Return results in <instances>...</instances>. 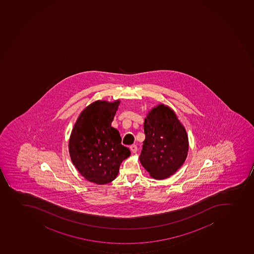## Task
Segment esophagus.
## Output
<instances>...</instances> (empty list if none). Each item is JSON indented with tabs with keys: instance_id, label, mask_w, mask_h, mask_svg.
I'll use <instances>...</instances> for the list:
<instances>
[{
	"instance_id": "esophagus-1",
	"label": "esophagus",
	"mask_w": 254,
	"mask_h": 254,
	"mask_svg": "<svg viewBox=\"0 0 254 254\" xmlns=\"http://www.w3.org/2000/svg\"><path fill=\"white\" fill-rule=\"evenodd\" d=\"M130 150L131 151V153H136V151H137V147H136V145L135 144H132V145H130Z\"/></svg>"
}]
</instances>
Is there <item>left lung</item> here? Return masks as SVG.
Wrapping results in <instances>:
<instances>
[{
	"mask_svg": "<svg viewBox=\"0 0 254 254\" xmlns=\"http://www.w3.org/2000/svg\"><path fill=\"white\" fill-rule=\"evenodd\" d=\"M145 134L140 161L154 179L171 177L187 159L189 140L186 128L174 111L159 104L144 119Z\"/></svg>",
	"mask_w": 254,
	"mask_h": 254,
	"instance_id": "obj_1",
	"label": "left lung"
}]
</instances>
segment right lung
Returning <instances> with one entry per match:
<instances>
[{"mask_svg": "<svg viewBox=\"0 0 254 254\" xmlns=\"http://www.w3.org/2000/svg\"><path fill=\"white\" fill-rule=\"evenodd\" d=\"M120 100H96L77 118L68 141L72 164L89 182L105 185L119 174L130 149L121 144L119 130L111 126Z\"/></svg>", "mask_w": 254, "mask_h": 254, "instance_id": "right-lung-1", "label": "right lung"}]
</instances>
